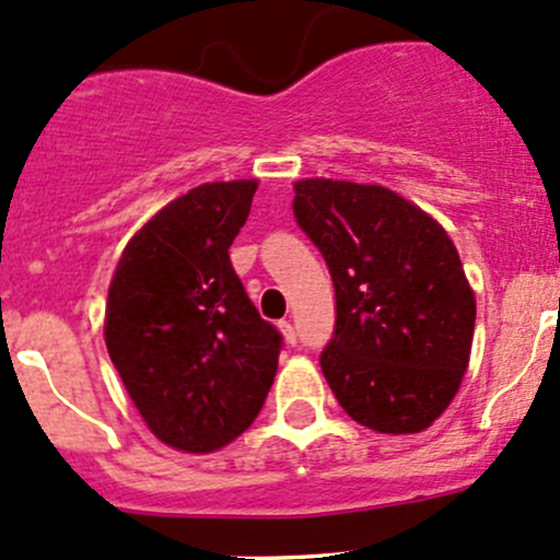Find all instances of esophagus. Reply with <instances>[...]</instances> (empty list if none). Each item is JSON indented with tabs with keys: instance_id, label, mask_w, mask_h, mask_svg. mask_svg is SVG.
Returning <instances> with one entry per match:
<instances>
[{
	"instance_id": "1",
	"label": "esophagus",
	"mask_w": 560,
	"mask_h": 560,
	"mask_svg": "<svg viewBox=\"0 0 560 560\" xmlns=\"http://www.w3.org/2000/svg\"><path fill=\"white\" fill-rule=\"evenodd\" d=\"M279 330H281V336H284L287 343H295V341H298L295 325H292L290 319H281V322H279Z\"/></svg>"
}]
</instances>
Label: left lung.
Returning a JSON list of instances; mask_svg holds the SVG:
<instances>
[{
	"mask_svg": "<svg viewBox=\"0 0 560 560\" xmlns=\"http://www.w3.org/2000/svg\"><path fill=\"white\" fill-rule=\"evenodd\" d=\"M292 211L336 287V327L319 354L332 395L371 431H425L471 354L477 301L455 244L385 186L298 180Z\"/></svg>",
	"mask_w": 560,
	"mask_h": 560,
	"instance_id": "1",
	"label": "left lung"
}]
</instances>
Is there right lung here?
<instances>
[{"mask_svg":"<svg viewBox=\"0 0 560 560\" xmlns=\"http://www.w3.org/2000/svg\"><path fill=\"white\" fill-rule=\"evenodd\" d=\"M257 180L202 184L167 202L124 248L107 290L105 343L160 442L213 453L262 409L281 332L230 262Z\"/></svg>","mask_w":560,"mask_h":560,"instance_id":"1","label":"right lung"}]
</instances>
